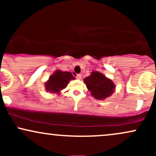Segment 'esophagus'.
I'll use <instances>...</instances> for the list:
<instances>
[{
    "mask_svg": "<svg viewBox=\"0 0 156 156\" xmlns=\"http://www.w3.org/2000/svg\"><path fill=\"white\" fill-rule=\"evenodd\" d=\"M76 78L78 80H80L82 78V77H81V75L80 74H78V75H76Z\"/></svg>",
    "mask_w": 156,
    "mask_h": 156,
    "instance_id": "obj_1",
    "label": "esophagus"
}]
</instances>
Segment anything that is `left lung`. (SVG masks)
I'll return each mask as SVG.
<instances>
[{"label": "left lung", "instance_id": "8db88e82", "mask_svg": "<svg viewBox=\"0 0 156 156\" xmlns=\"http://www.w3.org/2000/svg\"><path fill=\"white\" fill-rule=\"evenodd\" d=\"M83 82L91 94L100 101L106 99L115 91L116 86L112 80L98 71L91 73L90 76L84 78Z\"/></svg>", "mask_w": 156, "mask_h": 156}]
</instances>
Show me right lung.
<instances>
[{
    "label": "right lung",
    "mask_w": 156,
    "mask_h": 156,
    "mask_svg": "<svg viewBox=\"0 0 156 156\" xmlns=\"http://www.w3.org/2000/svg\"><path fill=\"white\" fill-rule=\"evenodd\" d=\"M71 80H75V77L70 72L57 69L49 77V79L44 83V87L46 91L51 94H60L61 91L67 87Z\"/></svg>",
    "instance_id": "obj_1"
}]
</instances>
